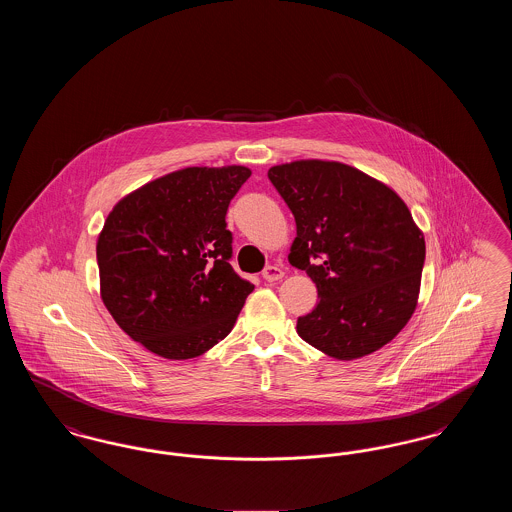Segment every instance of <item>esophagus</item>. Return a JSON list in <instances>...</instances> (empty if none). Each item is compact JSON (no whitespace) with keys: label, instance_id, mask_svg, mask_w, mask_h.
<instances>
[{"label":"esophagus","instance_id":"34e87169","mask_svg":"<svg viewBox=\"0 0 512 512\" xmlns=\"http://www.w3.org/2000/svg\"><path fill=\"white\" fill-rule=\"evenodd\" d=\"M263 278H265L267 282H278V280L284 278V270L280 267H276V265H268V267L263 270Z\"/></svg>","mask_w":512,"mask_h":512}]
</instances>
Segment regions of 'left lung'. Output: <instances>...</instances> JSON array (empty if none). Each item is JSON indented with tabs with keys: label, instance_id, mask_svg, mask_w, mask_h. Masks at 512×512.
Returning <instances> with one entry per match:
<instances>
[{
	"label": "left lung",
	"instance_id": "8db88e82",
	"mask_svg": "<svg viewBox=\"0 0 512 512\" xmlns=\"http://www.w3.org/2000/svg\"><path fill=\"white\" fill-rule=\"evenodd\" d=\"M268 180L297 226L288 259L320 297L297 318V334L340 361L390 343L413 317L426 259L424 234L405 201L338 161L276 165Z\"/></svg>",
	"mask_w": 512,
	"mask_h": 512
}]
</instances>
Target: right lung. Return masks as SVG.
<instances>
[{
  "mask_svg": "<svg viewBox=\"0 0 512 512\" xmlns=\"http://www.w3.org/2000/svg\"><path fill=\"white\" fill-rule=\"evenodd\" d=\"M247 167H188L122 197L98 238L99 290L151 353L184 361L224 340L253 284L230 265L226 211Z\"/></svg>",
  "mask_w": 512,
  "mask_h": 512,
  "instance_id": "obj_1",
  "label": "right lung"
}]
</instances>
